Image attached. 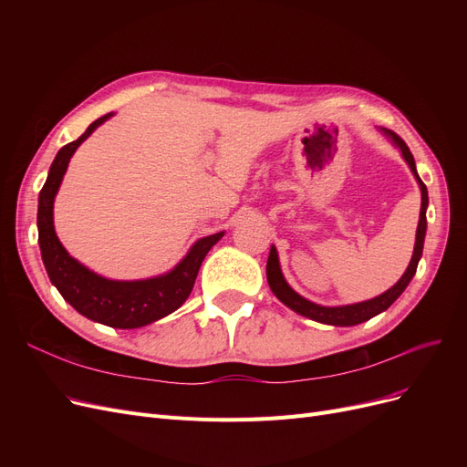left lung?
<instances>
[{"label": "left lung", "instance_id": "1", "mask_svg": "<svg viewBox=\"0 0 467 467\" xmlns=\"http://www.w3.org/2000/svg\"><path fill=\"white\" fill-rule=\"evenodd\" d=\"M388 136L393 138V142L400 146L401 153L405 161L411 167V171L415 173L417 181H419V187H420V194H422V202H420V220H419V228H417V242H415V251H413V257L411 263H409L405 275L398 280V285L391 286L388 292H384L381 296L374 300L368 302H360V304H352V306H341V307H325V306H317L314 302H307L306 298H302L300 294H296L290 286L288 282L285 280L280 273V265H278V255H276V249L271 247V253H268V261H266V280H268V286L275 292L276 298L286 304L290 309H294L296 314L306 316L314 321L319 323H329V325H341V327H348V325H358L362 321H368L370 317L378 316L388 309L395 300L400 298L401 292L407 288L409 282H411L413 275L417 273V265L419 259L422 255V244H425V234H427V204H429V194H427V187L425 182L420 181V177L417 175V167H415V160H413V153L409 151L407 144L403 140L393 134L391 130H386Z\"/></svg>", "mask_w": 467, "mask_h": 467}]
</instances>
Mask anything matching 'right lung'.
Returning <instances> with one entry per match:
<instances>
[{
    "instance_id": "right-lung-1",
    "label": "right lung",
    "mask_w": 467,
    "mask_h": 467,
    "mask_svg": "<svg viewBox=\"0 0 467 467\" xmlns=\"http://www.w3.org/2000/svg\"><path fill=\"white\" fill-rule=\"evenodd\" d=\"M110 115L112 112L97 119L76 142L66 144L56 153L48 179L38 194V244L52 285L58 288L69 306H74L81 316L109 325V327L134 329L151 321H158L182 306L194 286L196 275H199L206 253L212 249V245H216L223 232L196 242L189 251V255L171 273L150 280H107L91 273L89 268L67 255V251L62 247L60 239L56 237L54 232V196L58 192L62 177L67 169V161L78 146Z\"/></svg>"
}]
</instances>
